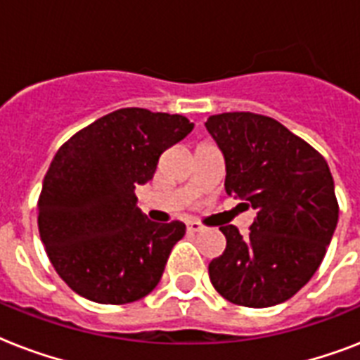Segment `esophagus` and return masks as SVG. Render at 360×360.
I'll use <instances>...</instances> for the list:
<instances>
[{
  "label": "esophagus",
  "mask_w": 360,
  "mask_h": 360,
  "mask_svg": "<svg viewBox=\"0 0 360 360\" xmlns=\"http://www.w3.org/2000/svg\"><path fill=\"white\" fill-rule=\"evenodd\" d=\"M186 230L191 233H200V231L205 230V226L202 222H198V220H186Z\"/></svg>",
  "instance_id": "34e87169"
}]
</instances>
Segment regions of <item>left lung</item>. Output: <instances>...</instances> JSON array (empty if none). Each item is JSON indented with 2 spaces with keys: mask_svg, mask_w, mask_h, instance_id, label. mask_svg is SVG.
I'll list each match as a JSON object with an SVG mask.
<instances>
[{
  "mask_svg": "<svg viewBox=\"0 0 360 360\" xmlns=\"http://www.w3.org/2000/svg\"><path fill=\"white\" fill-rule=\"evenodd\" d=\"M205 127L224 155L226 192L256 209L246 236L220 226L226 250L209 263L211 284L240 307L280 304L312 278L336 230L329 164L267 115L228 112Z\"/></svg>",
  "mask_w": 360,
  "mask_h": 360,
  "instance_id": "8db88e82",
  "label": "left lung"
}]
</instances>
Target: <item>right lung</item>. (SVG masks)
<instances>
[{
    "instance_id": "obj_1",
    "label": "right lung",
    "mask_w": 360,
    "mask_h": 360,
    "mask_svg": "<svg viewBox=\"0 0 360 360\" xmlns=\"http://www.w3.org/2000/svg\"><path fill=\"white\" fill-rule=\"evenodd\" d=\"M192 129L185 115L121 108L59 147L37 203L39 233L56 273L78 295L127 304L157 288L186 228L151 222L134 188Z\"/></svg>"
}]
</instances>
